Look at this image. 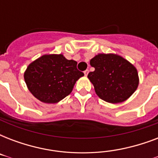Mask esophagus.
Listing matches in <instances>:
<instances>
[{
  "label": "esophagus",
  "mask_w": 158,
  "mask_h": 158,
  "mask_svg": "<svg viewBox=\"0 0 158 158\" xmlns=\"http://www.w3.org/2000/svg\"><path fill=\"white\" fill-rule=\"evenodd\" d=\"M84 74H85V75H88V74H89V69H86V70H84Z\"/></svg>",
  "instance_id": "esophagus-1"
}]
</instances>
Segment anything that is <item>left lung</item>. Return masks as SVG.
Returning a JSON list of instances; mask_svg holds the SVG:
<instances>
[{
	"mask_svg": "<svg viewBox=\"0 0 158 158\" xmlns=\"http://www.w3.org/2000/svg\"><path fill=\"white\" fill-rule=\"evenodd\" d=\"M94 71L88 74L97 95L110 103L127 100L137 89L139 75L136 68L116 54H98L90 60Z\"/></svg>",
	"mask_w": 158,
	"mask_h": 158,
	"instance_id": "8db88e82",
	"label": "left lung"
}]
</instances>
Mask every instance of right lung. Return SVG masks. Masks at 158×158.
I'll list each match as a JSON object with an SVG mask.
<instances>
[{"instance_id": "1", "label": "right lung", "mask_w": 158, "mask_h": 158, "mask_svg": "<svg viewBox=\"0 0 158 158\" xmlns=\"http://www.w3.org/2000/svg\"><path fill=\"white\" fill-rule=\"evenodd\" d=\"M77 62L62 54L43 55L28 64L24 80L28 90L39 101L57 103L68 96L76 81L84 76Z\"/></svg>"}]
</instances>
